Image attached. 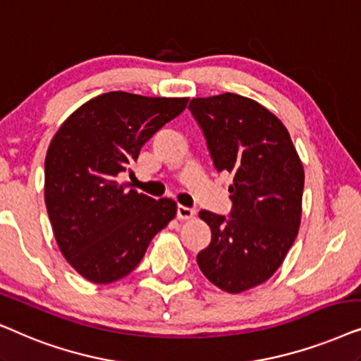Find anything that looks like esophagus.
Wrapping results in <instances>:
<instances>
[{
    "instance_id": "obj_1",
    "label": "esophagus",
    "mask_w": 361,
    "mask_h": 361,
    "mask_svg": "<svg viewBox=\"0 0 361 361\" xmlns=\"http://www.w3.org/2000/svg\"><path fill=\"white\" fill-rule=\"evenodd\" d=\"M196 214V211L193 208H186V206L178 204L176 206V218L178 219H191Z\"/></svg>"
}]
</instances>
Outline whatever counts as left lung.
<instances>
[{"label":"left lung","instance_id":"left-lung-1","mask_svg":"<svg viewBox=\"0 0 361 361\" xmlns=\"http://www.w3.org/2000/svg\"><path fill=\"white\" fill-rule=\"evenodd\" d=\"M188 109L216 170L234 176L229 216L200 211L211 243L196 262L216 287L239 294L266 282L294 244L304 166L287 128L256 100L226 92L193 99Z\"/></svg>","mask_w":361,"mask_h":361}]
</instances>
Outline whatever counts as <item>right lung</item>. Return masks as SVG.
<instances>
[{"label": "right lung", "mask_w": 361, "mask_h": 361, "mask_svg": "<svg viewBox=\"0 0 361 361\" xmlns=\"http://www.w3.org/2000/svg\"><path fill=\"white\" fill-rule=\"evenodd\" d=\"M188 99L109 92L79 107L52 138L44 163V198L67 262L94 284L130 274L176 214L170 198L118 183L142 147L183 112Z\"/></svg>", "instance_id": "obj_1"}]
</instances>
